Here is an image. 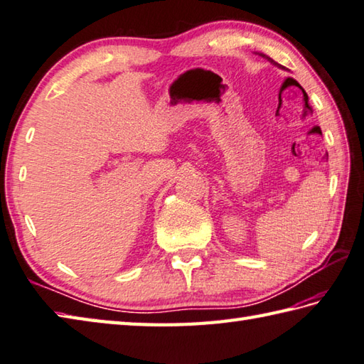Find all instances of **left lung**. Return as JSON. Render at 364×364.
I'll use <instances>...</instances> for the list:
<instances>
[{
	"label": "left lung",
	"mask_w": 364,
	"mask_h": 364,
	"mask_svg": "<svg viewBox=\"0 0 364 364\" xmlns=\"http://www.w3.org/2000/svg\"><path fill=\"white\" fill-rule=\"evenodd\" d=\"M259 55H260V56H263V58H267V60H268L269 63H273V64H274V66H277V68H281V69H284V68H282V66H279V64H277L276 61H273L272 58H269V56H267V55H263V53H259Z\"/></svg>",
	"instance_id": "1"
}]
</instances>
